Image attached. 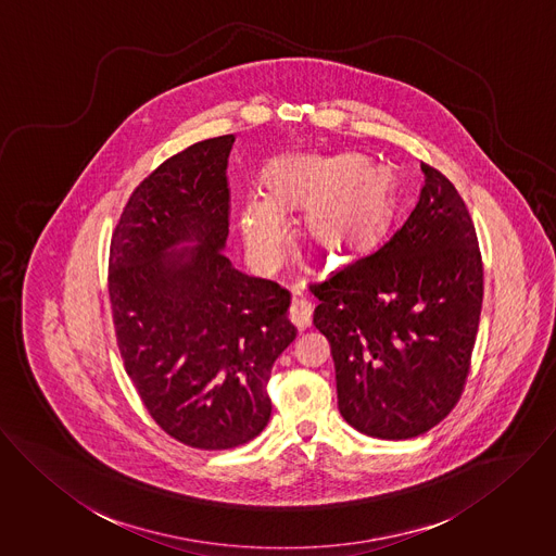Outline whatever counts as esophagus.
I'll use <instances>...</instances> for the list:
<instances>
[{"label":"esophagus","instance_id":"esophagus-1","mask_svg":"<svg viewBox=\"0 0 556 556\" xmlns=\"http://www.w3.org/2000/svg\"><path fill=\"white\" fill-rule=\"evenodd\" d=\"M290 319L296 328L305 330L311 326L313 319V305L308 303L307 299H294L292 307H290Z\"/></svg>","mask_w":556,"mask_h":556}]
</instances>
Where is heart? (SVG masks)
<instances>
[{
    "label": "heart",
    "instance_id": "heart-1",
    "mask_svg": "<svg viewBox=\"0 0 556 556\" xmlns=\"http://www.w3.org/2000/svg\"><path fill=\"white\" fill-rule=\"evenodd\" d=\"M390 202V175L356 155L292 157L268 168L264 195L241 200L235 219L251 262L260 270H273L288 243L286 213L303 208L305 237L341 260L377 237Z\"/></svg>",
    "mask_w": 556,
    "mask_h": 556
}]
</instances>
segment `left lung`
<instances>
[{
	"label": "left lung",
	"instance_id": "obj_1",
	"mask_svg": "<svg viewBox=\"0 0 556 556\" xmlns=\"http://www.w3.org/2000/svg\"><path fill=\"white\" fill-rule=\"evenodd\" d=\"M416 206L369 255L308 286L339 412L377 439H409L456 405L478 334L484 273L469 211L422 164Z\"/></svg>",
	"mask_w": 556,
	"mask_h": 556
}]
</instances>
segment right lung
<instances>
[{"instance_id": "1", "label": "right lung", "mask_w": 556, "mask_h": 556, "mask_svg": "<svg viewBox=\"0 0 556 556\" xmlns=\"http://www.w3.org/2000/svg\"><path fill=\"white\" fill-rule=\"evenodd\" d=\"M235 136L191 144L125 204L111 243L117 343L151 418L189 447L230 450L264 431L266 383L296 339L290 292L226 257Z\"/></svg>"}]
</instances>
